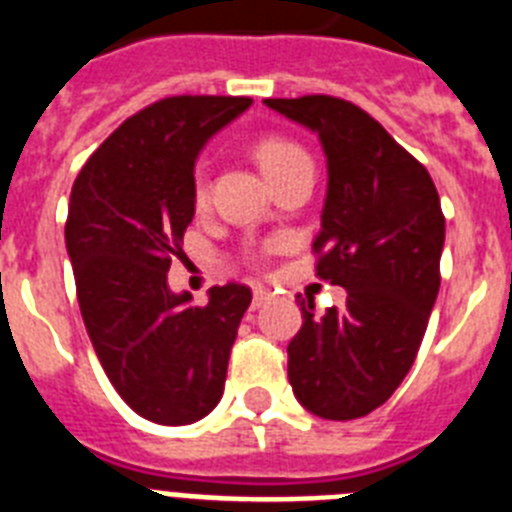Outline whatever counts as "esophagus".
<instances>
[{"mask_svg": "<svg viewBox=\"0 0 512 512\" xmlns=\"http://www.w3.org/2000/svg\"><path fill=\"white\" fill-rule=\"evenodd\" d=\"M268 297H270V292L265 289V286H255V289H252V307H263L265 299Z\"/></svg>", "mask_w": 512, "mask_h": 512, "instance_id": "obj_1", "label": "esophagus"}]
</instances>
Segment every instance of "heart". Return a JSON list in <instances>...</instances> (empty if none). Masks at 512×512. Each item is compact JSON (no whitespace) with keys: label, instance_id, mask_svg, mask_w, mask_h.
Returning a JSON list of instances; mask_svg holds the SVG:
<instances>
[{"label":"heart","instance_id":"obj_1","mask_svg":"<svg viewBox=\"0 0 512 512\" xmlns=\"http://www.w3.org/2000/svg\"><path fill=\"white\" fill-rule=\"evenodd\" d=\"M252 155H255L257 165H260V170H263L270 184H276L278 178H284L286 173H292L299 165L310 162V155H307L305 147H299L297 141L278 134L260 136V139L252 144ZM191 191H194V202H197L199 207L205 205L207 197H210V181H207L205 165H197V170H194Z\"/></svg>","mask_w":512,"mask_h":512}]
</instances>
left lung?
Masks as SVG:
<instances>
[{"instance_id": "left-lung-1", "label": "left lung", "mask_w": 512, "mask_h": 512, "mask_svg": "<svg viewBox=\"0 0 512 512\" xmlns=\"http://www.w3.org/2000/svg\"><path fill=\"white\" fill-rule=\"evenodd\" d=\"M265 105L321 139L328 189L315 276L347 289V305L323 318L297 294L289 384L318 418H363L402 384L429 326L442 281L439 194L429 170L352 102L310 94Z\"/></svg>"}]
</instances>
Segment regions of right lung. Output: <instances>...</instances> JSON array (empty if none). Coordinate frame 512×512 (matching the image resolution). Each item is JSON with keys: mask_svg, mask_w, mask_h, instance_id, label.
Segmentation results:
<instances>
[{"mask_svg": "<svg viewBox=\"0 0 512 512\" xmlns=\"http://www.w3.org/2000/svg\"><path fill=\"white\" fill-rule=\"evenodd\" d=\"M249 97H168L131 115L70 191L65 247L91 347L131 410L162 426L205 418L252 292L213 286L207 305L170 292V260L194 218V160Z\"/></svg>", "mask_w": 512, "mask_h": 512, "instance_id": "obj_1", "label": "right lung"}]
</instances>
